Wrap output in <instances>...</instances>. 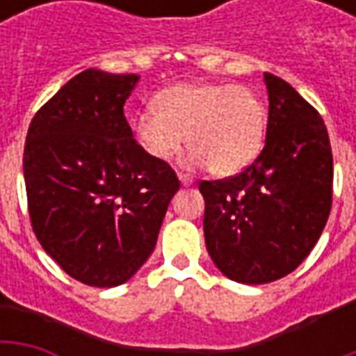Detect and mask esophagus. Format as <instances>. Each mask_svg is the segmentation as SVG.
Listing matches in <instances>:
<instances>
[{"label": "esophagus", "mask_w": 356, "mask_h": 356, "mask_svg": "<svg viewBox=\"0 0 356 356\" xmlns=\"http://www.w3.org/2000/svg\"><path fill=\"white\" fill-rule=\"evenodd\" d=\"M179 179H181L183 186H191L194 183L193 177H188V175H185V173H179Z\"/></svg>", "instance_id": "34e87169"}]
</instances>
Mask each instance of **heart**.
Segmentation results:
<instances>
[{
    "mask_svg": "<svg viewBox=\"0 0 356 356\" xmlns=\"http://www.w3.org/2000/svg\"><path fill=\"white\" fill-rule=\"evenodd\" d=\"M267 127L265 102L254 89L234 83H177L154 97V108L135 118V135L148 156L170 160L183 140L188 168H209L229 177L259 154Z\"/></svg>",
    "mask_w": 356,
    "mask_h": 356,
    "instance_id": "1",
    "label": "heart"
}]
</instances>
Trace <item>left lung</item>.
I'll use <instances>...</instances> for the list:
<instances>
[{
  "mask_svg": "<svg viewBox=\"0 0 356 356\" xmlns=\"http://www.w3.org/2000/svg\"><path fill=\"white\" fill-rule=\"evenodd\" d=\"M265 147L232 177L200 181L209 257L231 280L267 284L290 275L321 238L332 209L334 160L324 120L265 72Z\"/></svg>",
  "mask_w": 356,
  "mask_h": 356,
  "instance_id": "obj_1",
  "label": "left lung"
}]
</instances>
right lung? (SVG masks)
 Returning <instances> with one entry per match:
<instances>
[{
  "mask_svg": "<svg viewBox=\"0 0 356 356\" xmlns=\"http://www.w3.org/2000/svg\"><path fill=\"white\" fill-rule=\"evenodd\" d=\"M137 74L88 68L30 122L24 185L35 238L66 275L112 288L154 252L179 183L148 156L124 116Z\"/></svg>",
  "mask_w": 356,
  "mask_h": 356,
  "instance_id": "add662e5",
  "label": "right lung"
}]
</instances>
